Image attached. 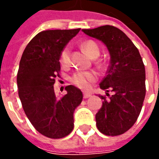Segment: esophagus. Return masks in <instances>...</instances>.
<instances>
[{"label":"esophagus","mask_w":159,"mask_h":159,"mask_svg":"<svg viewBox=\"0 0 159 159\" xmlns=\"http://www.w3.org/2000/svg\"><path fill=\"white\" fill-rule=\"evenodd\" d=\"M90 96H91V93H89V92H84V93H83V98H84V99H88V98H89Z\"/></svg>","instance_id":"1"}]
</instances>
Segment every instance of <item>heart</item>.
Instances as JSON below:
<instances>
[{
    "label": "heart",
    "mask_w": 159,
    "mask_h": 159,
    "mask_svg": "<svg viewBox=\"0 0 159 159\" xmlns=\"http://www.w3.org/2000/svg\"><path fill=\"white\" fill-rule=\"evenodd\" d=\"M82 48L92 59H95L100 55V49L96 42L89 40L82 44ZM60 63L64 67H67L70 64V50L69 48H65L60 53ZM97 79L96 73L93 71H78L70 77V83L79 89H87L90 83Z\"/></svg>",
    "instance_id": "obj_1"
}]
</instances>
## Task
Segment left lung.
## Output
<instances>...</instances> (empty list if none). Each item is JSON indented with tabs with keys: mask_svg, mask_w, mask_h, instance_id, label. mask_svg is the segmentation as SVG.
Returning a JSON list of instances; mask_svg holds the SVG:
<instances>
[{
	"mask_svg": "<svg viewBox=\"0 0 159 159\" xmlns=\"http://www.w3.org/2000/svg\"><path fill=\"white\" fill-rule=\"evenodd\" d=\"M103 42L111 55L110 66L100 84L113 92L101 95L103 105L95 115L98 129L106 135L123 134L136 122L146 96V70L139 50L117 27L103 25L83 30Z\"/></svg>",
	"mask_w": 159,
	"mask_h": 159,
	"instance_id": "obj_1",
	"label": "left lung"
}]
</instances>
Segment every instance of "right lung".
<instances>
[{
	"mask_svg": "<svg viewBox=\"0 0 159 159\" xmlns=\"http://www.w3.org/2000/svg\"><path fill=\"white\" fill-rule=\"evenodd\" d=\"M80 29L44 30L26 46L17 74L19 96L25 113L40 134L51 139L68 135L74 128L73 113L83 93L72 85L58 99L53 84L60 77V53Z\"/></svg>",
	"mask_w": 159,
	"mask_h": 159,
	"instance_id": "1",
	"label": "right lung"
}]
</instances>
